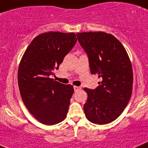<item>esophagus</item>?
<instances>
[{"instance_id": "obj_1", "label": "esophagus", "mask_w": 148, "mask_h": 148, "mask_svg": "<svg viewBox=\"0 0 148 148\" xmlns=\"http://www.w3.org/2000/svg\"><path fill=\"white\" fill-rule=\"evenodd\" d=\"M81 88H82L80 87V86H74V90H75V91H77V90H81Z\"/></svg>"}]
</instances>
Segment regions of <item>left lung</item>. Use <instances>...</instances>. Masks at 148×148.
<instances>
[{
	"label": "left lung",
	"mask_w": 148,
	"mask_h": 148,
	"mask_svg": "<svg viewBox=\"0 0 148 148\" xmlns=\"http://www.w3.org/2000/svg\"><path fill=\"white\" fill-rule=\"evenodd\" d=\"M77 36L88 54L90 73L101 79L94 90L84 88L88 94L84 112L92 123L108 124L120 116L131 97L134 77L130 58L112 34L90 32Z\"/></svg>",
	"instance_id": "1"
}]
</instances>
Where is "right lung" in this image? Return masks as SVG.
Instances as JSON below:
<instances>
[{"label":"right lung","instance_id":"obj_1","mask_svg":"<svg viewBox=\"0 0 148 148\" xmlns=\"http://www.w3.org/2000/svg\"><path fill=\"white\" fill-rule=\"evenodd\" d=\"M76 42L74 33H42L32 41L21 58L18 73L21 98L33 116L44 125L59 123L67 115L74 87L49 76L59 69Z\"/></svg>","mask_w":148,"mask_h":148}]
</instances>
